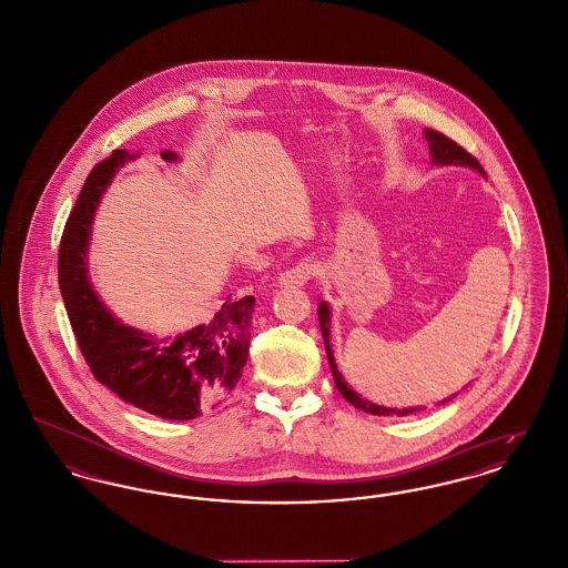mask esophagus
Returning a JSON list of instances; mask_svg holds the SVG:
<instances>
[{
    "label": "esophagus",
    "instance_id": "obj_1",
    "mask_svg": "<svg viewBox=\"0 0 568 568\" xmlns=\"http://www.w3.org/2000/svg\"><path fill=\"white\" fill-rule=\"evenodd\" d=\"M314 273H316L314 265L307 263V261H302V263L286 268L284 273H280L277 284H280V286H293V288H295V286H303V284H307V282L314 277Z\"/></svg>",
    "mask_w": 568,
    "mask_h": 568
}]
</instances>
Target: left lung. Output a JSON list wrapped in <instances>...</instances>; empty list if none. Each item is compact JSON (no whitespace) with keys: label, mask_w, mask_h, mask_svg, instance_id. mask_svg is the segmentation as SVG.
Here are the masks:
<instances>
[{"label":"left lung","mask_w":568,"mask_h":568,"mask_svg":"<svg viewBox=\"0 0 568 568\" xmlns=\"http://www.w3.org/2000/svg\"><path fill=\"white\" fill-rule=\"evenodd\" d=\"M424 138H426V142H428L430 161H433L435 165H465V168H471V170L480 172L483 176H487L485 170H483V165L478 163V159L471 156L463 146H458L450 138H446L444 133H439V131H435V129H426V131H424ZM318 323H321V332H323V341H325V351H327V359H329V368H332V375H334V381H336V387L341 389L342 396H344L355 409H362V412L373 414V416H409V414H416V412L424 409V407L389 409V407L375 405V403L362 398L357 392H353V389L346 385V381H344L341 371H338V366H336V359H334V351H332V344H329L332 310H329V305L325 302H321V305H318ZM454 396H456V394H454ZM454 396L442 400V403L453 400Z\"/></svg>","instance_id":"obj_1"}]
</instances>
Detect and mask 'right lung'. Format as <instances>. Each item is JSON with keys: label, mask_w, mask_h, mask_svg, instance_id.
Returning a JSON list of instances; mask_svg holds the SVG:
<instances>
[{"label": "right lung", "mask_w": 568, "mask_h": 568, "mask_svg": "<svg viewBox=\"0 0 568 568\" xmlns=\"http://www.w3.org/2000/svg\"><path fill=\"white\" fill-rule=\"evenodd\" d=\"M161 156L179 159L172 151H161ZM131 159L135 154L114 151L85 179L60 243V293L81 355L99 383L152 416L193 419L215 407L241 378L256 300L227 297L206 323L168 338L122 325L108 312L90 284L85 254L99 200Z\"/></svg>", "instance_id": "obj_1"}]
</instances>
